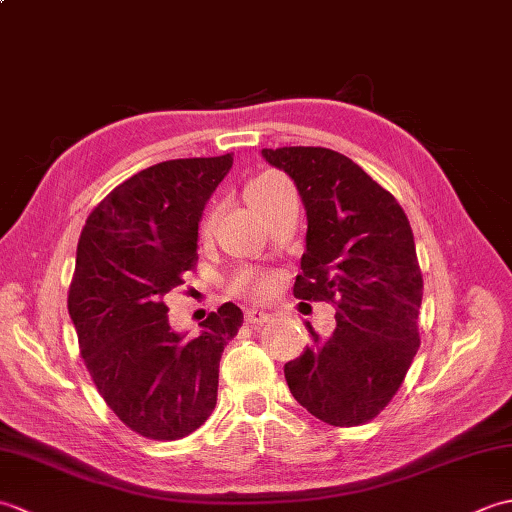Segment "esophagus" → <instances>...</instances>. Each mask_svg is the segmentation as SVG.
<instances>
[{"label": "esophagus", "mask_w": 512, "mask_h": 512, "mask_svg": "<svg viewBox=\"0 0 512 512\" xmlns=\"http://www.w3.org/2000/svg\"><path fill=\"white\" fill-rule=\"evenodd\" d=\"M244 319H246V323H253V325H262V323H268L270 319V314L266 312V310H259V308H248L246 310V314H244Z\"/></svg>", "instance_id": "obj_1"}]
</instances>
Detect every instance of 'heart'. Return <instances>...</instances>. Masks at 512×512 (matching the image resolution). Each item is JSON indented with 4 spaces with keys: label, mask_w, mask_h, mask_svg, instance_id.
Here are the masks:
<instances>
[{
    "label": "heart",
    "mask_w": 512,
    "mask_h": 512,
    "mask_svg": "<svg viewBox=\"0 0 512 512\" xmlns=\"http://www.w3.org/2000/svg\"><path fill=\"white\" fill-rule=\"evenodd\" d=\"M281 180H284V178L277 176V173H262V176L250 180L248 187H246L248 202L253 204L257 198H262L266 191L273 189L275 184H279ZM231 286H233L235 292H246V295H262V292H268L270 281L262 275L250 273V270H242V273L235 275Z\"/></svg>",
    "instance_id": "1"
}]
</instances>
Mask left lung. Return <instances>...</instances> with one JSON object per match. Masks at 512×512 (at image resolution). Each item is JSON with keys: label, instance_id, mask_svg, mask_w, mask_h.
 Here are the masks:
<instances>
[{"label": "left lung", "instance_id": "1", "mask_svg": "<svg viewBox=\"0 0 512 512\" xmlns=\"http://www.w3.org/2000/svg\"><path fill=\"white\" fill-rule=\"evenodd\" d=\"M295 180L308 215L297 299L336 303V328L284 374L292 396L332 427L376 418L394 398L420 347L422 275L405 211L339 151L262 149Z\"/></svg>", "mask_w": 512, "mask_h": 512}]
</instances>
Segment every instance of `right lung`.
Wrapping results in <instances>:
<instances>
[{"label": "right lung", "instance_id": "right-lung-1", "mask_svg": "<svg viewBox=\"0 0 512 512\" xmlns=\"http://www.w3.org/2000/svg\"><path fill=\"white\" fill-rule=\"evenodd\" d=\"M233 156L158 162L107 195L85 222L68 310L81 356L125 427L180 440L215 409L220 358L244 314L224 303L187 339L165 297L198 262V224Z\"/></svg>", "mask_w": 512, "mask_h": 512}]
</instances>
